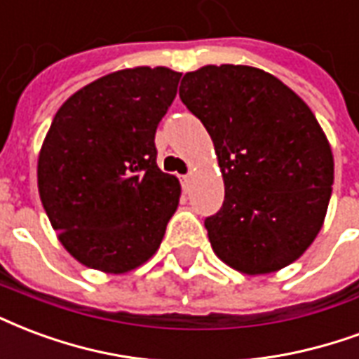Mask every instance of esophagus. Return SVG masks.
Returning <instances> with one entry per match:
<instances>
[{"instance_id":"34e87169","label":"esophagus","mask_w":359,"mask_h":359,"mask_svg":"<svg viewBox=\"0 0 359 359\" xmlns=\"http://www.w3.org/2000/svg\"><path fill=\"white\" fill-rule=\"evenodd\" d=\"M180 182H182V187L187 188L188 184H190V175H182V177H180Z\"/></svg>"}]
</instances>
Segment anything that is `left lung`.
Wrapping results in <instances>:
<instances>
[{
	"label": "left lung",
	"instance_id": "8db88e82",
	"mask_svg": "<svg viewBox=\"0 0 359 359\" xmlns=\"http://www.w3.org/2000/svg\"><path fill=\"white\" fill-rule=\"evenodd\" d=\"M180 100L211 135L224 201L205 219L220 261L270 274L314 241L333 187V154L312 110L253 66H203L180 81Z\"/></svg>",
	"mask_w": 359,
	"mask_h": 359
}]
</instances>
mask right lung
<instances>
[{
    "label": "right lung",
    "mask_w": 359,
    "mask_h": 359,
    "mask_svg": "<svg viewBox=\"0 0 359 359\" xmlns=\"http://www.w3.org/2000/svg\"><path fill=\"white\" fill-rule=\"evenodd\" d=\"M180 76L163 66L114 72L58 108L39 152V198L85 266L123 274L158 251L180 184L156 163L154 139Z\"/></svg>",
    "instance_id": "right-lung-1"
}]
</instances>
